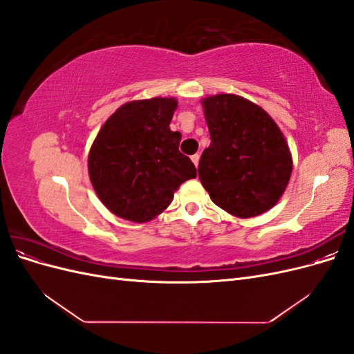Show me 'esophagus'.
<instances>
[{"instance_id": "esophagus-1", "label": "esophagus", "mask_w": 354, "mask_h": 354, "mask_svg": "<svg viewBox=\"0 0 354 354\" xmlns=\"http://www.w3.org/2000/svg\"><path fill=\"white\" fill-rule=\"evenodd\" d=\"M192 162L195 164V167H198V164H199V155H198V153L192 155Z\"/></svg>"}]
</instances>
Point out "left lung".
<instances>
[{"label":"left lung","mask_w":354,"mask_h":354,"mask_svg":"<svg viewBox=\"0 0 354 354\" xmlns=\"http://www.w3.org/2000/svg\"><path fill=\"white\" fill-rule=\"evenodd\" d=\"M202 106L211 136L198 167L202 186L232 216H260L281 199L292 173L282 131L269 113L241 95H209Z\"/></svg>","instance_id":"1"}]
</instances>
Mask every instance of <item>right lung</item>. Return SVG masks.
I'll list each match as a JSON object with an SVG mask.
<instances>
[{"label":"right lung","mask_w":354,"mask_h":354,"mask_svg":"<svg viewBox=\"0 0 354 354\" xmlns=\"http://www.w3.org/2000/svg\"><path fill=\"white\" fill-rule=\"evenodd\" d=\"M177 100L153 97L122 104L90 149L88 174L103 205L115 216L145 223L162 212L196 168L178 151L181 134L169 130Z\"/></svg>","instance_id":"obj_1"}]
</instances>
